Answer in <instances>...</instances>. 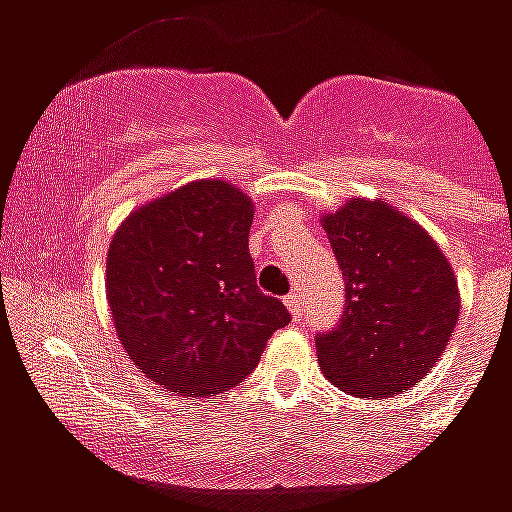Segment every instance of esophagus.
<instances>
[{
    "label": "esophagus",
    "instance_id": "34e87169",
    "mask_svg": "<svg viewBox=\"0 0 512 512\" xmlns=\"http://www.w3.org/2000/svg\"><path fill=\"white\" fill-rule=\"evenodd\" d=\"M284 303H287V308L292 311V316H295L297 321L303 319V297L297 295V292H289V295L284 297Z\"/></svg>",
    "mask_w": 512,
    "mask_h": 512
}]
</instances>
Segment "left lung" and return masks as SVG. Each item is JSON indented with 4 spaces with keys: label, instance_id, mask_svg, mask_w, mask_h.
Returning a JSON list of instances; mask_svg holds the SVG:
<instances>
[{
    "label": "left lung",
    "instance_id": "obj_1",
    "mask_svg": "<svg viewBox=\"0 0 512 512\" xmlns=\"http://www.w3.org/2000/svg\"><path fill=\"white\" fill-rule=\"evenodd\" d=\"M321 223L345 279L340 321L316 335L321 372L358 398L404 393L454 332L452 268L436 241L385 201L353 199Z\"/></svg>",
    "mask_w": 512,
    "mask_h": 512
}]
</instances>
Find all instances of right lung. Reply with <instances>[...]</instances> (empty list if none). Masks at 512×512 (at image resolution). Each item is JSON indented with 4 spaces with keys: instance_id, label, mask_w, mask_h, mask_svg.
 I'll use <instances>...</instances> for the list:
<instances>
[{
    "instance_id": "obj_1",
    "label": "right lung",
    "mask_w": 512,
    "mask_h": 512,
    "mask_svg": "<svg viewBox=\"0 0 512 512\" xmlns=\"http://www.w3.org/2000/svg\"><path fill=\"white\" fill-rule=\"evenodd\" d=\"M252 201L225 180H196L135 209L114 233L106 295L122 348L180 396L247 380L265 340L287 327L281 300L257 289Z\"/></svg>"
}]
</instances>
